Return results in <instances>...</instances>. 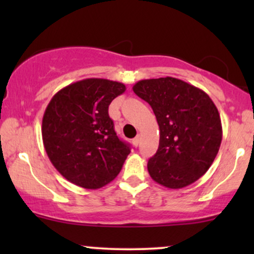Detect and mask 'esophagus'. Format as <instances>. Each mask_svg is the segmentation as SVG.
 Instances as JSON below:
<instances>
[{
  "instance_id": "1",
  "label": "esophagus",
  "mask_w": 254,
  "mask_h": 254,
  "mask_svg": "<svg viewBox=\"0 0 254 254\" xmlns=\"http://www.w3.org/2000/svg\"><path fill=\"white\" fill-rule=\"evenodd\" d=\"M132 144L135 145V147H137V145L139 144V136H136L135 138L132 139Z\"/></svg>"
}]
</instances>
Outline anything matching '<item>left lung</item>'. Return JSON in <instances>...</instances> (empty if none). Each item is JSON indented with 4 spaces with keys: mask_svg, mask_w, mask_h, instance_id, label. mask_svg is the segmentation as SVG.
I'll return each mask as SVG.
<instances>
[{
    "mask_svg": "<svg viewBox=\"0 0 254 254\" xmlns=\"http://www.w3.org/2000/svg\"><path fill=\"white\" fill-rule=\"evenodd\" d=\"M153 109L160 127L151 179L167 189L191 185L209 170L222 141L220 113L202 89L174 77L141 80L132 87Z\"/></svg>",
    "mask_w": 254,
    "mask_h": 254,
    "instance_id": "8db88e82",
    "label": "left lung"
}]
</instances>
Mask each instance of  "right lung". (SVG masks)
<instances>
[{
	"mask_svg": "<svg viewBox=\"0 0 254 254\" xmlns=\"http://www.w3.org/2000/svg\"><path fill=\"white\" fill-rule=\"evenodd\" d=\"M125 86L106 78H86L64 87L49 103L42 136L51 164L66 180L97 190L112 182L130 154L109 116L111 101Z\"/></svg>",
	"mask_w": 254,
	"mask_h": 254,
	"instance_id": "obj_1",
	"label": "right lung"
}]
</instances>
